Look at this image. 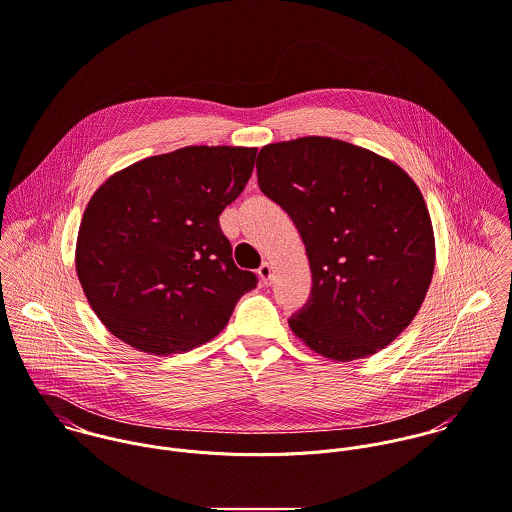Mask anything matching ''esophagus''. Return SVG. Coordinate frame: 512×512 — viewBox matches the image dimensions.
Wrapping results in <instances>:
<instances>
[{"mask_svg": "<svg viewBox=\"0 0 512 512\" xmlns=\"http://www.w3.org/2000/svg\"><path fill=\"white\" fill-rule=\"evenodd\" d=\"M257 273H259L263 285H271V281H273V265H271V263L265 261V263L259 267Z\"/></svg>", "mask_w": 512, "mask_h": 512, "instance_id": "esophagus-1", "label": "esophagus"}]
</instances>
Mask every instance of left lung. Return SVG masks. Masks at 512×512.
Masks as SVG:
<instances>
[{
	"label": "left lung",
	"mask_w": 512,
	"mask_h": 512,
	"mask_svg": "<svg viewBox=\"0 0 512 512\" xmlns=\"http://www.w3.org/2000/svg\"><path fill=\"white\" fill-rule=\"evenodd\" d=\"M257 182L307 247L312 289L291 330L336 362L392 344L421 307L435 265L415 182L398 164L324 136L263 146Z\"/></svg>",
	"instance_id": "8db88e82"
}]
</instances>
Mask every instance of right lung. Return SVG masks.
Masks as SVG:
<instances>
[{
  "label": "right lung",
  "instance_id": "add662e5",
  "mask_svg": "<svg viewBox=\"0 0 512 512\" xmlns=\"http://www.w3.org/2000/svg\"><path fill=\"white\" fill-rule=\"evenodd\" d=\"M257 148L186 146L144 158L93 194L77 237V275L108 332L156 356L225 328L257 287L231 257L219 215L245 188Z\"/></svg>",
  "mask_w": 512,
  "mask_h": 512
}]
</instances>
